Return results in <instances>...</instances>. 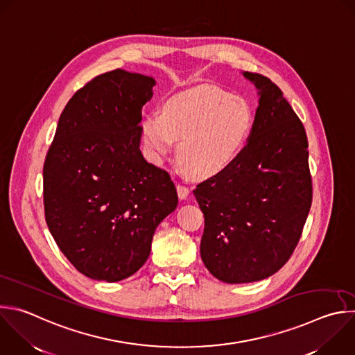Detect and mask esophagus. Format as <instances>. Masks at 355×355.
<instances>
[{"label":"esophagus","mask_w":355,"mask_h":355,"mask_svg":"<svg viewBox=\"0 0 355 355\" xmlns=\"http://www.w3.org/2000/svg\"><path fill=\"white\" fill-rule=\"evenodd\" d=\"M177 193H178V198H180V199H187L188 195H189V189H188L185 185L178 184V185H177Z\"/></svg>","instance_id":"1"}]
</instances>
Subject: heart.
<instances>
[{"instance_id":"obj_1","label":"heart","mask_w":355,"mask_h":355,"mask_svg":"<svg viewBox=\"0 0 355 355\" xmlns=\"http://www.w3.org/2000/svg\"><path fill=\"white\" fill-rule=\"evenodd\" d=\"M254 127L250 103L217 86L202 85L170 96L160 112L141 123L148 157L160 163L173 152L184 170L200 178L218 175L241 156Z\"/></svg>"}]
</instances>
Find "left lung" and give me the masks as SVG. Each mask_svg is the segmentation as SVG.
<instances>
[{"mask_svg":"<svg viewBox=\"0 0 355 355\" xmlns=\"http://www.w3.org/2000/svg\"><path fill=\"white\" fill-rule=\"evenodd\" d=\"M259 105L241 156L200 182V258L218 280L241 284L275 275L295 250L312 203L308 141L300 118L269 78L243 72Z\"/></svg>","mask_w":355,"mask_h":355,"instance_id":"left-lung-1","label":"left lung"}]
</instances>
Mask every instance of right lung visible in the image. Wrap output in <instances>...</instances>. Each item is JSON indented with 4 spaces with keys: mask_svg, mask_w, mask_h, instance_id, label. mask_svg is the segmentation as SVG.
<instances>
[{
    "mask_svg": "<svg viewBox=\"0 0 355 355\" xmlns=\"http://www.w3.org/2000/svg\"><path fill=\"white\" fill-rule=\"evenodd\" d=\"M152 76L114 69L65 105L43 167L44 213L61 252L78 272L108 283L148 261L157 225L178 196L167 171L139 149Z\"/></svg>",
    "mask_w": 355,
    "mask_h": 355,
    "instance_id": "obj_1",
    "label": "right lung"
}]
</instances>
